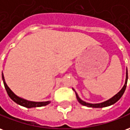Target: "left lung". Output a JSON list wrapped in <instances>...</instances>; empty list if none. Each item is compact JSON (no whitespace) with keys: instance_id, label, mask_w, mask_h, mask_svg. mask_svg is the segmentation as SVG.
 <instances>
[{"instance_id":"left-lung-1","label":"left lung","mask_w":130,"mask_h":130,"mask_svg":"<svg viewBox=\"0 0 130 130\" xmlns=\"http://www.w3.org/2000/svg\"><path fill=\"white\" fill-rule=\"evenodd\" d=\"M127 79H128V74H127V72H126V79H125V83L124 86L122 87L120 91L118 92V93L116 95H115L112 98H111L110 99H109L108 101H105V102H103V103H96V104H92V103H86L85 101H83L80 98L78 97V94L76 93V98L78 101L80 103V104L83 105H85V106H87V107H89V108H104V107H108V106H110L111 105H113L114 103H115L117 101H118L120 98L122 96L123 93H125V89H126V87H127Z\"/></svg>"}]
</instances>
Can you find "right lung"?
Returning <instances> with one entry per match:
<instances>
[{
	"label": "right lung",
	"instance_id": "obj_1",
	"mask_svg": "<svg viewBox=\"0 0 130 130\" xmlns=\"http://www.w3.org/2000/svg\"><path fill=\"white\" fill-rule=\"evenodd\" d=\"M2 78H3V84H4V86L7 93L8 94L9 97L12 99V101H14L15 103H16L17 104L20 105H22L24 106L25 108H37V107H42V106H45L46 105L50 104V101H45V102H33V101H27L25 99H23L17 96L10 89V88L8 86V85L6 84L4 79V76H3V74H2Z\"/></svg>",
	"mask_w": 130,
	"mask_h": 130
}]
</instances>
